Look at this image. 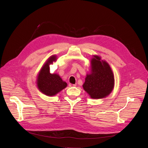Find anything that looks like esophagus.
<instances>
[{
    "instance_id": "esophagus-1",
    "label": "esophagus",
    "mask_w": 148,
    "mask_h": 148,
    "mask_svg": "<svg viewBox=\"0 0 148 148\" xmlns=\"http://www.w3.org/2000/svg\"><path fill=\"white\" fill-rule=\"evenodd\" d=\"M69 86L70 87H75V86H76L75 84H71V83H69Z\"/></svg>"
}]
</instances>
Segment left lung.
Listing matches in <instances>:
<instances>
[{"label": "left lung", "mask_w": 148, "mask_h": 148, "mask_svg": "<svg viewBox=\"0 0 148 148\" xmlns=\"http://www.w3.org/2000/svg\"><path fill=\"white\" fill-rule=\"evenodd\" d=\"M91 59V73L87 75L83 88L93 99L106 97L114 86L112 71L108 63L101 57L94 56Z\"/></svg>", "instance_id": "8db88e82"}]
</instances>
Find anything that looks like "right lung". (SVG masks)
Instances as JSON below:
<instances>
[{"label": "right lung", "mask_w": 148, "mask_h": 148, "mask_svg": "<svg viewBox=\"0 0 148 148\" xmlns=\"http://www.w3.org/2000/svg\"><path fill=\"white\" fill-rule=\"evenodd\" d=\"M56 60V56H51L42 67L37 77L38 90L47 96H54L67 86V84L62 80L59 75L50 73V64Z\"/></svg>", "instance_id": "1"}]
</instances>
